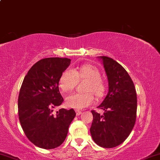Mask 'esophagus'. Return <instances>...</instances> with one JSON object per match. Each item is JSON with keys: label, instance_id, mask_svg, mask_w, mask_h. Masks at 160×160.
<instances>
[{"label": "esophagus", "instance_id": "esophagus-1", "mask_svg": "<svg viewBox=\"0 0 160 160\" xmlns=\"http://www.w3.org/2000/svg\"><path fill=\"white\" fill-rule=\"evenodd\" d=\"M75 112H76V115H80L82 114V111L79 110V109H76V110H75Z\"/></svg>", "mask_w": 160, "mask_h": 160}]
</instances>
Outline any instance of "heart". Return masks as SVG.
Wrapping results in <instances>:
<instances>
[{"instance_id":"heart-1","label":"heart","mask_w":160,"mask_h":160,"mask_svg":"<svg viewBox=\"0 0 160 160\" xmlns=\"http://www.w3.org/2000/svg\"><path fill=\"white\" fill-rule=\"evenodd\" d=\"M101 74L96 67L92 65H82L78 69L66 68L62 73L59 80V86L63 92L73 89L78 80H86L83 86L85 92H74L68 95L65 103L68 107L76 109H84L95 102V98H101L104 95L105 85Z\"/></svg>"}]
</instances>
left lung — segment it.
Returning a JSON list of instances; mask_svg holds the SVG:
<instances>
[{
	"mask_svg": "<svg viewBox=\"0 0 160 160\" xmlns=\"http://www.w3.org/2000/svg\"><path fill=\"white\" fill-rule=\"evenodd\" d=\"M109 82V92L98 107L103 115L92 110L90 132L98 145L111 148L124 142L131 132L136 118L137 97L135 86L127 71L108 57H100Z\"/></svg>",
	"mask_w": 160,
	"mask_h": 160,
	"instance_id": "left-lung-1",
	"label": "left lung"
}]
</instances>
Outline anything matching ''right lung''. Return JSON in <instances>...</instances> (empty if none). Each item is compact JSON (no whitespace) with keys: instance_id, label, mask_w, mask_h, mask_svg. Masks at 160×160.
Returning a JSON list of instances; mask_svg holds the SVG:
<instances>
[{"instance_id":"1","label":"right lung","mask_w":160,"mask_h":160,"mask_svg":"<svg viewBox=\"0 0 160 160\" xmlns=\"http://www.w3.org/2000/svg\"><path fill=\"white\" fill-rule=\"evenodd\" d=\"M70 63L68 58L42 59L23 80L18 100L19 121L28 139L38 148L53 149L61 145L76 115L73 109H60L53 114V109L64 101L59 80Z\"/></svg>"}]
</instances>
